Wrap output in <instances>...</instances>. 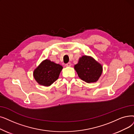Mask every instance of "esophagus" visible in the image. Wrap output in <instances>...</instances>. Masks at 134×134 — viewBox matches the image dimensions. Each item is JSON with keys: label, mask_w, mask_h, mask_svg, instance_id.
<instances>
[{"label": "esophagus", "mask_w": 134, "mask_h": 134, "mask_svg": "<svg viewBox=\"0 0 134 134\" xmlns=\"http://www.w3.org/2000/svg\"><path fill=\"white\" fill-rule=\"evenodd\" d=\"M65 65H66V67H70L71 66V63L70 62H68V63H66Z\"/></svg>", "instance_id": "1"}]
</instances>
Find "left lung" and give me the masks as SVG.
I'll return each mask as SVG.
<instances>
[{"label":"left lung","instance_id":"left-lung-1","mask_svg":"<svg viewBox=\"0 0 134 134\" xmlns=\"http://www.w3.org/2000/svg\"><path fill=\"white\" fill-rule=\"evenodd\" d=\"M79 77L85 82L94 83L98 79L102 72V67L99 63L90 56H83L74 66Z\"/></svg>","mask_w":134,"mask_h":134}]
</instances>
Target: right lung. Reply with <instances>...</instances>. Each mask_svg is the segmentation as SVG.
Returning a JSON list of instances; mask_svg holds the SVG:
<instances>
[{
  "label": "right lung",
  "instance_id": "add662e5",
  "mask_svg": "<svg viewBox=\"0 0 134 134\" xmlns=\"http://www.w3.org/2000/svg\"><path fill=\"white\" fill-rule=\"evenodd\" d=\"M62 68L59 64L46 59L34 71L33 76L40 85L48 86L59 78Z\"/></svg>",
  "mask_w": 134,
  "mask_h": 134
}]
</instances>
